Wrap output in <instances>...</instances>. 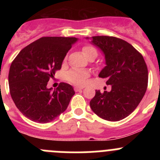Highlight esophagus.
Returning <instances> with one entry per match:
<instances>
[{"mask_svg": "<svg viewBox=\"0 0 160 160\" xmlns=\"http://www.w3.org/2000/svg\"><path fill=\"white\" fill-rule=\"evenodd\" d=\"M83 89V87H74V90H75L76 92L77 91H80V90H82Z\"/></svg>", "mask_w": 160, "mask_h": 160, "instance_id": "obj_1", "label": "esophagus"}]
</instances>
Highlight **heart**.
<instances>
[{"label": "heart", "mask_w": 160, "mask_h": 160, "mask_svg": "<svg viewBox=\"0 0 160 160\" xmlns=\"http://www.w3.org/2000/svg\"><path fill=\"white\" fill-rule=\"evenodd\" d=\"M82 52L88 59L92 58V59H94L98 54L96 48L90 46V45H86V46H83L82 48ZM67 59V57L65 58V59ZM89 72H88V71L72 69V70H69L67 73L66 74V79L70 83L81 86V85H84L86 83L87 80L89 77Z\"/></svg>", "instance_id": "b5f03b06"}]
</instances>
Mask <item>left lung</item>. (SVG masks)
Returning <instances> with one entry per match:
<instances>
[{
	"mask_svg": "<svg viewBox=\"0 0 160 160\" xmlns=\"http://www.w3.org/2000/svg\"><path fill=\"white\" fill-rule=\"evenodd\" d=\"M92 43L105 56L106 67L99 77L107 78L110 92L96 90L90 102L101 118L117 122L135 110L148 86V69L142 55L126 41L113 36H93Z\"/></svg>",
	"mask_w": 160,
	"mask_h": 160,
	"instance_id": "8db88e82",
	"label": "left lung"
}]
</instances>
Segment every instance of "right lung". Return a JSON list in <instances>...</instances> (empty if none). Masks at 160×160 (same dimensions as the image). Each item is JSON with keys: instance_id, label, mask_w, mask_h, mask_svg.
<instances>
[{"instance_id": "add662e5", "label": "right lung", "mask_w": 160, "mask_h": 160, "mask_svg": "<svg viewBox=\"0 0 160 160\" xmlns=\"http://www.w3.org/2000/svg\"><path fill=\"white\" fill-rule=\"evenodd\" d=\"M77 40L74 37H42L21 50L11 62L8 74L11 98L30 120L48 123L68 107L75 93L71 85L62 82L53 91L46 86L61 69Z\"/></svg>"}]
</instances>
